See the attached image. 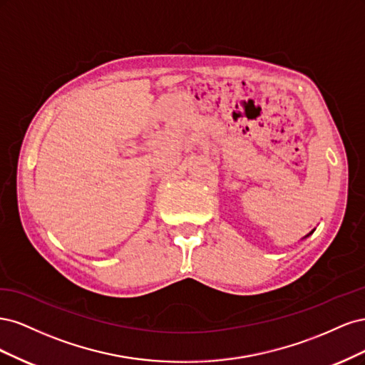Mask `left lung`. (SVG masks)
Masks as SVG:
<instances>
[{
    "label": "left lung",
    "mask_w": 365,
    "mask_h": 365,
    "mask_svg": "<svg viewBox=\"0 0 365 365\" xmlns=\"http://www.w3.org/2000/svg\"><path fill=\"white\" fill-rule=\"evenodd\" d=\"M312 233H314V231H311V233H309V235H312ZM309 235H307V236H309Z\"/></svg>",
    "instance_id": "8db88e82"
}]
</instances>
